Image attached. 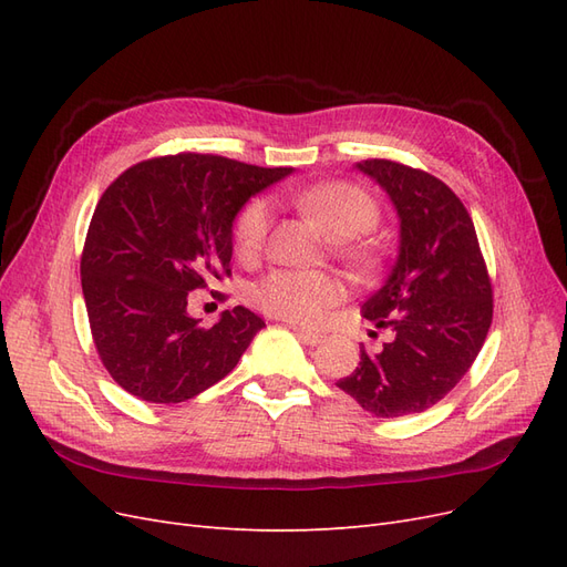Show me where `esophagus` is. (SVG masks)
I'll list each match as a JSON object with an SVG mask.
<instances>
[{
    "label": "esophagus",
    "mask_w": 567,
    "mask_h": 567,
    "mask_svg": "<svg viewBox=\"0 0 567 567\" xmlns=\"http://www.w3.org/2000/svg\"><path fill=\"white\" fill-rule=\"evenodd\" d=\"M293 331H296L298 340L305 342V346H310V348L319 346V342L323 340V336H319V333H310V331H302V329H293Z\"/></svg>",
    "instance_id": "34e87169"
}]
</instances>
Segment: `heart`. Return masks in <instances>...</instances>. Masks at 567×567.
Segmentation results:
<instances>
[{"label": "heart", "instance_id": "heart-1", "mask_svg": "<svg viewBox=\"0 0 567 567\" xmlns=\"http://www.w3.org/2000/svg\"><path fill=\"white\" fill-rule=\"evenodd\" d=\"M300 208L312 215L317 225L336 238H352L369 231L379 219V205L354 184H319L296 196ZM274 219L269 198H255L241 210L234 227L236 252L241 260H255L267 246ZM354 267L371 265V250L352 246L346 250ZM342 284L329 271L317 269H277L252 288V305L269 317L296 326H321L342 300Z\"/></svg>", "mask_w": 567, "mask_h": 567}]
</instances>
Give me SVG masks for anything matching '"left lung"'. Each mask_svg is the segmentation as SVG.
Here are the masks:
<instances>
[{
	"mask_svg": "<svg viewBox=\"0 0 567 567\" xmlns=\"http://www.w3.org/2000/svg\"><path fill=\"white\" fill-rule=\"evenodd\" d=\"M354 167L383 188L400 219L398 257L362 307L394 338L375 354L359 350V367L336 385L373 416L419 414L475 362L492 323V284L473 219L447 184L392 161Z\"/></svg>",
	"mask_w": 567,
	"mask_h": 567,
	"instance_id": "obj_1",
	"label": "left lung"
}]
</instances>
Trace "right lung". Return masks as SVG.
<instances>
[{
    "instance_id": "add662e5",
    "label": "right lung",
    "mask_w": 567,
    "mask_h": 567,
    "mask_svg": "<svg viewBox=\"0 0 567 567\" xmlns=\"http://www.w3.org/2000/svg\"><path fill=\"white\" fill-rule=\"evenodd\" d=\"M290 173L179 153L136 163L106 188L80 274L94 346L120 388L177 404L238 364L265 321L238 305L205 329L186 312L188 293L229 277L236 215Z\"/></svg>"
}]
</instances>
